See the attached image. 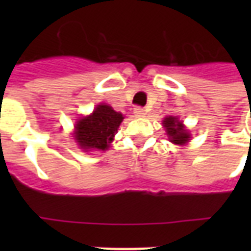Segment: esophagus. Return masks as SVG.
Here are the masks:
<instances>
[{"mask_svg": "<svg viewBox=\"0 0 251 251\" xmlns=\"http://www.w3.org/2000/svg\"><path fill=\"white\" fill-rule=\"evenodd\" d=\"M134 114H135V117L142 118L146 116V110L141 108V106H137V108H134Z\"/></svg>", "mask_w": 251, "mask_h": 251, "instance_id": "34e87169", "label": "esophagus"}]
</instances>
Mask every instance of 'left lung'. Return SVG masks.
<instances>
[{"mask_svg": "<svg viewBox=\"0 0 251 251\" xmlns=\"http://www.w3.org/2000/svg\"><path fill=\"white\" fill-rule=\"evenodd\" d=\"M163 126L167 131L169 141L175 145H186L190 139V134L183 126L182 121H179L178 117H173V116L165 117L163 120Z\"/></svg>", "mask_w": 251, "mask_h": 251, "instance_id": "1", "label": "left lung"}]
</instances>
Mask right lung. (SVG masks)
I'll list each match as a JSON object with an SVG mask.
<instances>
[{
    "label": "right lung",
    "mask_w": 251,
    "mask_h": 251,
    "mask_svg": "<svg viewBox=\"0 0 251 251\" xmlns=\"http://www.w3.org/2000/svg\"><path fill=\"white\" fill-rule=\"evenodd\" d=\"M124 116L106 105L99 104L90 116L79 118L75 124L74 138L83 151H105L117 133Z\"/></svg>",
    "instance_id": "obj_1"
}]
</instances>
